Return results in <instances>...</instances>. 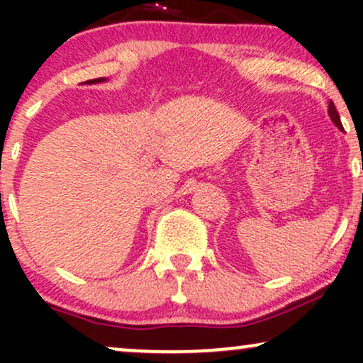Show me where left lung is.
I'll return each instance as SVG.
<instances>
[{"label":"left lung","instance_id":"1","mask_svg":"<svg viewBox=\"0 0 363 363\" xmlns=\"http://www.w3.org/2000/svg\"><path fill=\"white\" fill-rule=\"evenodd\" d=\"M328 114H329V118H331L333 123H335V126H338V129H343V126H341V119H340L338 111H336L335 104H333L331 101H329V106H328Z\"/></svg>","mask_w":363,"mask_h":363}]
</instances>
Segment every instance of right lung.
I'll list each match as a JSON object with an SVG mask.
<instances>
[{"label": "right lung", "mask_w": 363, "mask_h": 363, "mask_svg": "<svg viewBox=\"0 0 363 363\" xmlns=\"http://www.w3.org/2000/svg\"><path fill=\"white\" fill-rule=\"evenodd\" d=\"M102 82H107V78H95V80H89L85 83H89V85H94V83H102Z\"/></svg>", "instance_id": "add662e5"}]
</instances>
